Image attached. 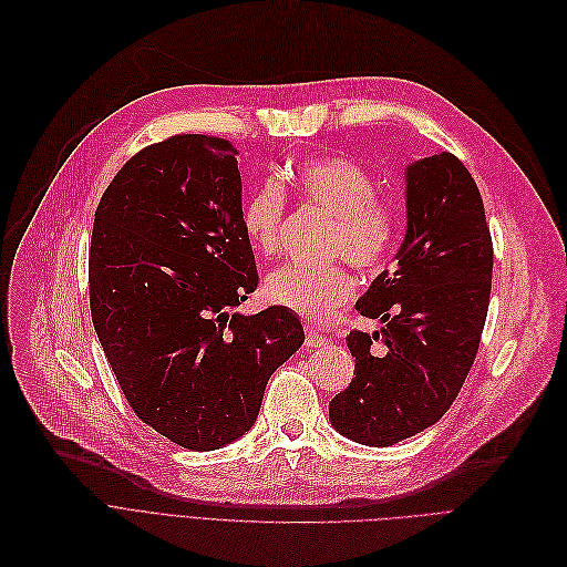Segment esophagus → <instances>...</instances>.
Returning a JSON list of instances; mask_svg holds the SVG:
<instances>
[{
    "mask_svg": "<svg viewBox=\"0 0 567 567\" xmlns=\"http://www.w3.org/2000/svg\"><path fill=\"white\" fill-rule=\"evenodd\" d=\"M326 343H328V337L318 334L316 330H307V339H305V346H307V348H322Z\"/></svg>",
    "mask_w": 567,
    "mask_h": 567,
    "instance_id": "1",
    "label": "esophagus"
}]
</instances>
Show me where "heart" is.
Masks as SVG:
<instances>
[{"label":"heart","instance_id":"b5f03b06","mask_svg":"<svg viewBox=\"0 0 567 567\" xmlns=\"http://www.w3.org/2000/svg\"><path fill=\"white\" fill-rule=\"evenodd\" d=\"M288 179L298 194L334 219L332 256L353 262L360 272H379L390 260L399 237L396 209L379 198V184L350 158L320 156L292 168ZM286 198L277 182H265L245 207V230L251 245L272 256L279 249V228ZM267 300L309 322H328L353 300L355 281L343 267L305 269L279 267L265 281Z\"/></svg>","mask_w":567,"mask_h":567}]
</instances>
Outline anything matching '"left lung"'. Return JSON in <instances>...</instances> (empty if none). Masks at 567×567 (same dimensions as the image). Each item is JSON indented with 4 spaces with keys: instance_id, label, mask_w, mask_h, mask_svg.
Wrapping results in <instances>:
<instances>
[{
    "instance_id": "8db88e82",
    "label": "left lung",
    "mask_w": 567,
    "mask_h": 567,
    "mask_svg": "<svg viewBox=\"0 0 567 567\" xmlns=\"http://www.w3.org/2000/svg\"><path fill=\"white\" fill-rule=\"evenodd\" d=\"M394 260L355 305L385 328L348 334L355 379L330 403L339 434L371 447L406 441L447 413L487 320L492 235L475 179L454 154L406 166V237Z\"/></svg>"
}]
</instances>
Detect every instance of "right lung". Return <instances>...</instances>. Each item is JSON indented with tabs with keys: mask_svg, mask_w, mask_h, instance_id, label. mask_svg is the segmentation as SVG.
Instances as JSON below:
<instances>
[{
	"mask_svg": "<svg viewBox=\"0 0 567 567\" xmlns=\"http://www.w3.org/2000/svg\"><path fill=\"white\" fill-rule=\"evenodd\" d=\"M256 286L237 150L186 133L131 156L94 214L90 307L128 406L161 436L209 452L254 426L305 343L288 309L237 311Z\"/></svg>",
	"mask_w": 567,
	"mask_h": 567,
	"instance_id": "add662e5",
	"label": "right lung"
}]
</instances>
